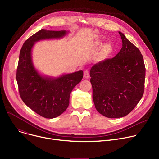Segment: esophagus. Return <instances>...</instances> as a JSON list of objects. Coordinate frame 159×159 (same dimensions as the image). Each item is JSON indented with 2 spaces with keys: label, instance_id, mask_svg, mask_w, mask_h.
<instances>
[{
  "label": "esophagus",
  "instance_id": "esophagus-1",
  "mask_svg": "<svg viewBox=\"0 0 159 159\" xmlns=\"http://www.w3.org/2000/svg\"><path fill=\"white\" fill-rule=\"evenodd\" d=\"M89 77V73L88 70H86L84 72V78L88 79Z\"/></svg>",
  "mask_w": 159,
  "mask_h": 159
}]
</instances>
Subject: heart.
Listing matches in <instances>:
<instances>
[{
  "mask_svg": "<svg viewBox=\"0 0 159 159\" xmlns=\"http://www.w3.org/2000/svg\"><path fill=\"white\" fill-rule=\"evenodd\" d=\"M103 44V42L99 39H95L91 42L90 47L93 49H98ZM114 52V47L110 43H105L102 47L98 55V60L103 61L109 59Z\"/></svg>",
  "mask_w": 159,
  "mask_h": 159,
  "instance_id": "b5f03b06",
  "label": "heart"
}]
</instances>
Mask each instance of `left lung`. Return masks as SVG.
<instances>
[{
	"mask_svg": "<svg viewBox=\"0 0 159 159\" xmlns=\"http://www.w3.org/2000/svg\"><path fill=\"white\" fill-rule=\"evenodd\" d=\"M119 34L123 44L118 54L90 70L95 108L109 118L129 114L141 99L144 88L146 69L141 53L122 33Z\"/></svg>",
	"mask_w": 159,
	"mask_h": 159,
	"instance_id": "8db88e82",
	"label": "left lung"
}]
</instances>
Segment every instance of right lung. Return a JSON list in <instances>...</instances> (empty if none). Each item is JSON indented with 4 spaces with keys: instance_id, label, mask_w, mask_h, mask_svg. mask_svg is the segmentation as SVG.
<instances>
[{
    "instance_id": "1",
    "label": "right lung",
    "mask_w": 159,
    "mask_h": 159,
    "mask_svg": "<svg viewBox=\"0 0 159 159\" xmlns=\"http://www.w3.org/2000/svg\"><path fill=\"white\" fill-rule=\"evenodd\" d=\"M69 31L42 29L31 36L20 50L16 81L20 97L30 109L45 118L57 117L68 108L71 91L83 77L82 70L54 77L40 74L32 59V49L36 42L60 39Z\"/></svg>"
}]
</instances>
